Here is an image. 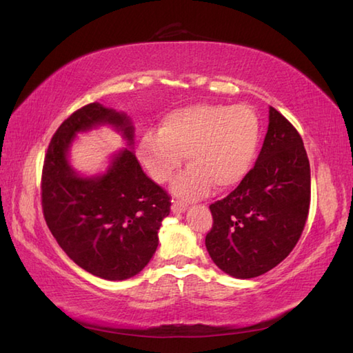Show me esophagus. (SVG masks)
<instances>
[{
    "mask_svg": "<svg viewBox=\"0 0 353 353\" xmlns=\"http://www.w3.org/2000/svg\"><path fill=\"white\" fill-rule=\"evenodd\" d=\"M188 209V204L183 203V201H173V204H171V210L176 212V214H182V212H185Z\"/></svg>",
    "mask_w": 353,
    "mask_h": 353,
    "instance_id": "obj_1",
    "label": "esophagus"
}]
</instances>
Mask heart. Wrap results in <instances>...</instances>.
I'll return each instance as SVG.
<instances>
[{"label": "heart", "mask_w": 353, "mask_h": 353, "mask_svg": "<svg viewBox=\"0 0 353 353\" xmlns=\"http://www.w3.org/2000/svg\"><path fill=\"white\" fill-rule=\"evenodd\" d=\"M261 125L248 105L194 103L162 117L158 134L138 143V158L158 183L174 177L186 154L188 167L173 186L176 195L196 200L216 190H232L248 176L257 157Z\"/></svg>", "instance_id": "heart-1"}]
</instances>
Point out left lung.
Listing matches in <instances>:
<instances>
[{
    "label": "left lung",
    "mask_w": 353,
    "mask_h": 353,
    "mask_svg": "<svg viewBox=\"0 0 353 353\" xmlns=\"http://www.w3.org/2000/svg\"><path fill=\"white\" fill-rule=\"evenodd\" d=\"M311 195L310 162L296 129L269 106L256 165L234 191L210 204L206 248L234 278L266 274L289 256L304 232Z\"/></svg>",
    "instance_id": "1"
}]
</instances>
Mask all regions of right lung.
<instances>
[{
  "label": "right lung",
  "mask_w": 353,
  "mask_h": 353,
  "mask_svg": "<svg viewBox=\"0 0 353 353\" xmlns=\"http://www.w3.org/2000/svg\"><path fill=\"white\" fill-rule=\"evenodd\" d=\"M111 125L134 144L126 114L88 103L65 119L48 145L42 170L46 224L75 263L103 280L141 272L158 248V230L171 199L143 171L132 150H121L103 174L83 177L68 161L78 132Z\"/></svg>",
  "instance_id": "right-lung-1"
}]
</instances>
